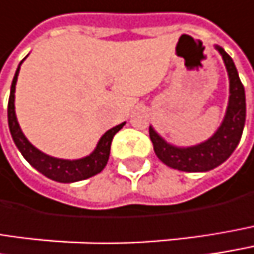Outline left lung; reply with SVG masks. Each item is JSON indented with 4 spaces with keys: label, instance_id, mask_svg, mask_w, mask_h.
<instances>
[{
    "label": "left lung",
    "instance_id": "obj_1",
    "mask_svg": "<svg viewBox=\"0 0 254 254\" xmlns=\"http://www.w3.org/2000/svg\"><path fill=\"white\" fill-rule=\"evenodd\" d=\"M230 80V97L225 116L217 132L206 141L192 147H176L150 127V138L157 157L169 167L180 172H209L222 164L237 148L246 122V94L231 57L218 45Z\"/></svg>",
    "mask_w": 254,
    "mask_h": 254
}]
</instances>
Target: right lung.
<instances>
[{"label":"right lung","instance_id":"right-lung-1","mask_svg":"<svg viewBox=\"0 0 254 254\" xmlns=\"http://www.w3.org/2000/svg\"><path fill=\"white\" fill-rule=\"evenodd\" d=\"M24 61V59H23ZM23 61L18 64V68L15 71V75L12 78L11 90H10V99H8V127L11 132L12 141L15 144V147L21 152V155L27 160V163L35 167L37 172L45 174L46 177L59 182V183H72V182H78L88 179L91 176H96L100 173L106 167L109 155H110V145H112V139L116 135V132H119L124 125H118V127L109 129L103 136L99 139L97 145L91 154H88L87 157H82L78 160H64V158H57L52 155H48L40 150H37L35 145L26 138V135L23 133L21 127L17 122V116H15V107H14V100H15V84H17V77L20 72V66L23 64Z\"/></svg>","mask_w":254,"mask_h":254}]
</instances>
